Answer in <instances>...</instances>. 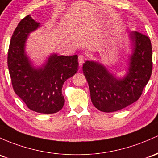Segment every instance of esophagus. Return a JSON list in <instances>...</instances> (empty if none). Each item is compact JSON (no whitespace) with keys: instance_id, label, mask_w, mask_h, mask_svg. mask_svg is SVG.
<instances>
[{"instance_id":"34e87169","label":"esophagus","mask_w":158,"mask_h":158,"mask_svg":"<svg viewBox=\"0 0 158 158\" xmlns=\"http://www.w3.org/2000/svg\"><path fill=\"white\" fill-rule=\"evenodd\" d=\"M84 62V56L82 55H80L78 56V63L79 65L81 66Z\"/></svg>"}]
</instances>
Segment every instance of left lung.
Instances as JSON below:
<instances>
[{
  "label": "left lung",
  "mask_w": 158,
  "mask_h": 158,
  "mask_svg": "<svg viewBox=\"0 0 158 158\" xmlns=\"http://www.w3.org/2000/svg\"><path fill=\"white\" fill-rule=\"evenodd\" d=\"M131 54L123 77L109 72L99 62L86 61L83 72L87 81L93 106L103 112H113L136 102L142 95L152 72V48L146 35L128 33Z\"/></svg>",
  "instance_id": "1"
}]
</instances>
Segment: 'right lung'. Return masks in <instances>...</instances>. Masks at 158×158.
Segmentation results:
<instances>
[{
    "instance_id": "right-lung-1",
    "label": "right lung",
    "mask_w": 158,
    "mask_h": 158,
    "mask_svg": "<svg viewBox=\"0 0 158 158\" xmlns=\"http://www.w3.org/2000/svg\"><path fill=\"white\" fill-rule=\"evenodd\" d=\"M40 23L28 15L20 21L11 38L7 65L15 93L29 109L53 114L62 108L65 81L78 70L77 56H49L41 66H35L25 52L28 36Z\"/></svg>"
}]
</instances>
